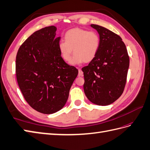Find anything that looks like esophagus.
I'll use <instances>...</instances> for the list:
<instances>
[{"instance_id":"obj_1","label":"esophagus","mask_w":150,"mask_h":150,"mask_svg":"<svg viewBox=\"0 0 150 150\" xmlns=\"http://www.w3.org/2000/svg\"><path fill=\"white\" fill-rule=\"evenodd\" d=\"M78 71H79V72H78V76H83V72L81 71V69H78Z\"/></svg>"}]
</instances>
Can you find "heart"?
Returning <instances> with one entry per match:
<instances>
[{
	"mask_svg": "<svg viewBox=\"0 0 150 150\" xmlns=\"http://www.w3.org/2000/svg\"><path fill=\"white\" fill-rule=\"evenodd\" d=\"M100 47V38L94 32H88L81 28H74L68 30L64 35V41L58 45V50L62 58L66 62L71 60L73 65L85 62L88 63L96 57Z\"/></svg>",
	"mask_w": 150,
	"mask_h": 150,
	"instance_id": "heart-1",
	"label": "heart"
}]
</instances>
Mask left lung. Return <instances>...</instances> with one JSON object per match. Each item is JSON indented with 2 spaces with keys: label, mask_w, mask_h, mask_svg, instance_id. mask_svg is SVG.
Returning a JSON list of instances; mask_svg holds the SVG:
<instances>
[{
  "label": "left lung",
  "mask_w": 150,
  "mask_h": 150,
  "mask_svg": "<svg viewBox=\"0 0 150 150\" xmlns=\"http://www.w3.org/2000/svg\"><path fill=\"white\" fill-rule=\"evenodd\" d=\"M90 26L99 34L100 47L94 59L82 68L84 92L92 103L108 105L123 92L129 57L125 45L118 35L100 25Z\"/></svg>",
  "instance_id": "1"
}]
</instances>
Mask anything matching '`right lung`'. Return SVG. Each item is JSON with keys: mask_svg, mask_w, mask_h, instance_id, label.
I'll list each match as a JSON object with an SVG mask.
<instances>
[{"mask_svg": "<svg viewBox=\"0 0 150 150\" xmlns=\"http://www.w3.org/2000/svg\"><path fill=\"white\" fill-rule=\"evenodd\" d=\"M57 28L35 31L21 45L16 58L18 86L28 104L38 112L52 114L62 108L78 70L62 58Z\"/></svg>", "mask_w": 150, "mask_h": 150, "instance_id": "1", "label": "right lung"}]
</instances>
